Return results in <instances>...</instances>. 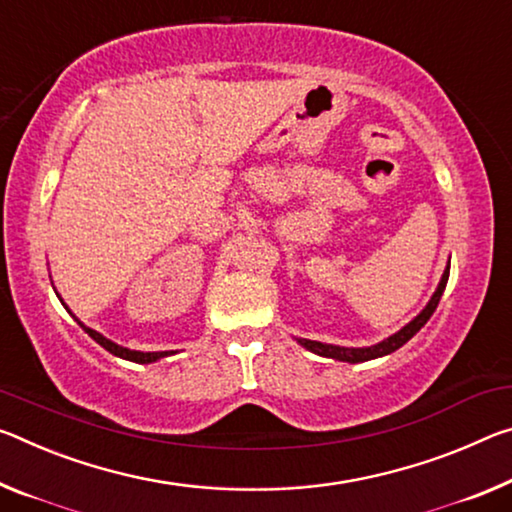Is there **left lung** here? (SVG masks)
<instances>
[{"label":"left lung","mask_w":512,"mask_h":512,"mask_svg":"<svg viewBox=\"0 0 512 512\" xmlns=\"http://www.w3.org/2000/svg\"><path fill=\"white\" fill-rule=\"evenodd\" d=\"M446 280H449V266H446V271L440 280V287L431 298V303L424 307V312H421L417 319H412L408 326L403 330L396 332L385 342H380L376 346H369V348H342V346H332V344H321V342H312V339H300V344H303L307 351H312L316 355H323V358H335V360H342V362H364V360H373V358H380V355H387V353H394L396 348H401L408 339H412L421 330V326L431 319L437 303H440V298L444 294V287H446Z\"/></svg>","instance_id":"1"}]
</instances>
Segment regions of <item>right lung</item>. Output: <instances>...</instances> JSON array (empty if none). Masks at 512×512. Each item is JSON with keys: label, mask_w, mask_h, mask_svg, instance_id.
Instances as JSON below:
<instances>
[{"label": "right lung", "mask_w": 512, "mask_h": 512, "mask_svg": "<svg viewBox=\"0 0 512 512\" xmlns=\"http://www.w3.org/2000/svg\"><path fill=\"white\" fill-rule=\"evenodd\" d=\"M81 326V323H79ZM84 328L88 335H91L97 344H100L102 348H107L109 353H113V355H118V358H125V360H132V362H141V364H145V362H154V360H159V358H164V355H170L168 351H159V353H141V351H129V348H123V346H118V344H113V342H109L107 337H102L100 332H95V330H91V328H86V326H81Z\"/></svg>", "instance_id": "right-lung-1"}]
</instances>
